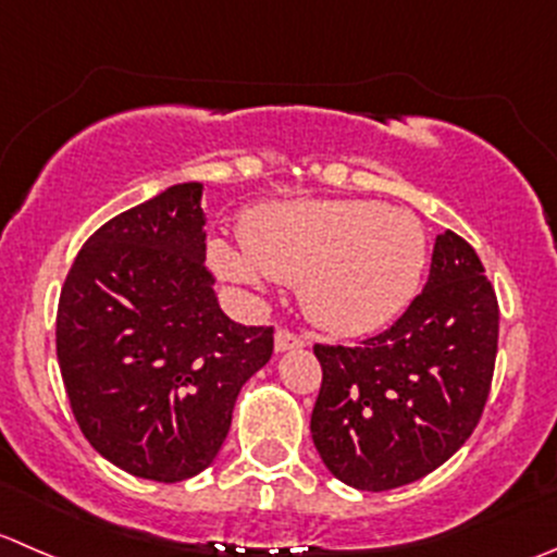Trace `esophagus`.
Masks as SVG:
<instances>
[{
	"label": "esophagus",
	"mask_w": 557,
	"mask_h": 557,
	"mask_svg": "<svg viewBox=\"0 0 557 557\" xmlns=\"http://www.w3.org/2000/svg\"><path fill=\"white\" fill-rule=\"evenodd\" d=\"M296 348H305V337H301V334L290 332V329H280V332L274 334V350H277V354Z\"/></svg>",
	"instance_id": "34e87169"
}]
</instances>
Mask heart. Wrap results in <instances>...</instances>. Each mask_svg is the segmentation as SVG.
Instances as JSON below:
<instances>
[{
	"instance_id": "obj_1",
	"label": "heart",
	"mask_w": 557,
	"mask_h": 557,
	"mask_svg": "<svg viewBox=\"0 0 557 557\" xmlns=\"http://www.w3.org/2000/svg\"><path fill=\"white\" fill-rule=\"evenodd\" d=\"M242 256L212 242L225 280L258 285L261 274L299 285L315 326L361 337L392 323L413 299L428 263V234L408 209L375 201H294L242 220Z\"/></svg>"
}]
</instances>
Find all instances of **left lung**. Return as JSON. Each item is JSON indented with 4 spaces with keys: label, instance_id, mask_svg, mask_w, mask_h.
<instances>
[{
    "label": "left lung",
    "instance_id": "1",
    "mask_svg": "<svg viewBox=\"0 0 557 557\" xmlns=\"http://www.w3.org/2000/svg\"><path fill=\"white\" fill-rule=\"evenodd\" d=\"M312 350L323 381L310 433L323 466L356 490L403 487L476 430L498 354V299L473 247L446 231L428 285L392 329L356 348Z\"/></svg>",
    "mask_w": 557,
    "mask_h": 557
}]
</instances>
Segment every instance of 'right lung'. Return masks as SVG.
<instances>
[{
  "mask_svg": "<svg viewBox=\"0 0 557 557\" xmlns=\"http://www.w3.org/2000/svg\"><path fill=\"white\" fill-rule=\"evenodd\" d=\"M201 196V182H185L108 220L75 256L57 310L59 370L84 438L163 484L212 466L242 386L274 350L272 326L220 310Z\"/></svg>",
  "mask_w": 557,
  "mask_h": 557,
  "instance_id": "obj_1",
  "label": "right lung"
}]
</instances>
